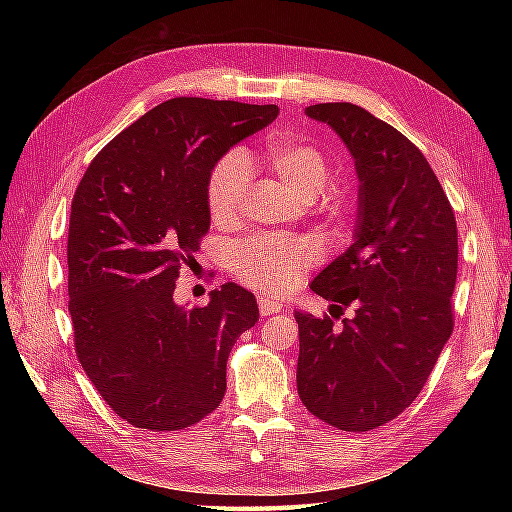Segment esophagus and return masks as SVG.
<instances>
[{
	"instance_id": "obj_1",
	"label": "esophagus",
	"mask_w": 512,
	"mask_h": 512,
	"mask_svg": "<svg viewBox=\"0 0 512 512\" xmlns=\"http://www.w3.org/2000/svg\"><path fill=\"white\" fill-rule=\"evenodd\" d=\"M281 303L279 301H275V299H268V297H262L259 299V314H262V317L266 319V317H273V314H277V312H281Z\"/></svg>"
}]
</instances>
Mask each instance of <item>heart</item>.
Here are the masks:
<instances>
[{"label":"heart","instance_id":"heart-1","mask_svg":"<svg viewBox=\"0 0 512 512\" xmlns=\"http://www.w3.org/2000/svg\"><path fill=\"white\" fill-rule=\"evenodd\" d=\"M264 160L275 176L288 184L303 202L317 200L332 180V162L325 151L301 138L273 136L266 143ZM250 187L248 160L242 151H228L215 162L206 182V206L215 224H233L244 209ZM332 220L341 217L343 206L325 202ZM317 259V246L310 239L257 235L237 244L233 268L237 277L266 295H281L301 279L303 270Z\"/></svg>","mask_w":512,"mask_h":512}]
</instances>
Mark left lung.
<instances>
[{"label":"left lung","mask_w":512,"mask_h":512,"mask_svg":"<svg viewBox=\"0 0 512 512\" xmlns=\"http://www.w3.org/2000/svg\"><path fill=\"white\" fill-rule=\"evenodd\" d=\"M354 158V242L314 277L334 321L295 312L297 389L306 409L343 431L383 427L418 398L453 332L458 226L436 173L398 129L352 103L306 107Z\"/></svg>","instance_id":"obj_1"}]
</instances>
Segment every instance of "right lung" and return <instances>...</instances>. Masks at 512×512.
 Wrapping results in <instances>:
<instances>
[{"label": "right lung", "mask_w": 512, "mask_h": 512, "mask_svg": "<svg viewBox=\"0 0 512 512\" xmlns=\"http://www.w3.org/2000/svg\"><path fill=\"white\" fill-rule=\"evenodd\" d=\"M277 105L178 96L110 140L76 187L68 295L76 356L138 429L178 431L220 407L226 361L259 321L253 292L224 284L204 308L173 301L180 266L211 226L206 182Z\"/></svg>", "instance_id": "right-lung-1"}]
</instances>
